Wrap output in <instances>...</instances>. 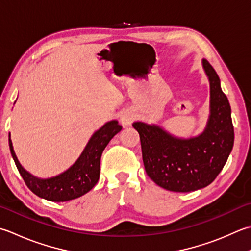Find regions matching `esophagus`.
Instances as JSON below:
<instances>
[{"label":"esophagus","mask_w":251,"mask_h":251,"mask_svg":"<svg viewBox=\"0 0 251 251\" xmlns=\"http://www.w3.org/2000/svg\"><path fill=\"white\" fill-rule=\"evenodd\" d=\"M132 121H134V114L130 112H124L121 115V122L123 125H125V126L129 125V124H131Z\"/></svg>","instance_id":"esophagus-1"}]
</instances>
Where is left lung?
<instances>
[{"instance_id":"8db88e82","label":"left lung","mask_w":251,"mask_h":251,"mask_svg":"<svg viewBox=\"0 0 251 251\" xmlns=\"http://www.w3.org/2000/svg\"><path fill=\"white\" fill-rule=\"evenodd\" d=\"M203 67L210 80L211 115L202 134L177 139L155 125L132 124L139 132L147 174L156 185L171 191L188 193L210 185L233 149L234 126L227 97L211 64L203 60Z\"/></svg>"}]
</instances>
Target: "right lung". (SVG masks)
Segmentation results:
<instances>
[{"label": "right lung", "instance_id": "add662e5", "mask_svg": "<svg viewBox=\"0 0 251 251\" xmlns=\"http://www.w3.org/2000/svg\"><path fill=\"white\" fill-rule=\"evenodd\" d=\"M121 130L122 126L116 121L106 123L93 134L79 159L70 169L55 177L47 179L34 177L22 168L15 155L9 134L8 144L15 164L27 187L38 197L54 202H63L80 197L95 187L100 176L102 152L113 137Z\"/></svg>", "mask_w": 251, "mask_h": 251}]
</instances>
